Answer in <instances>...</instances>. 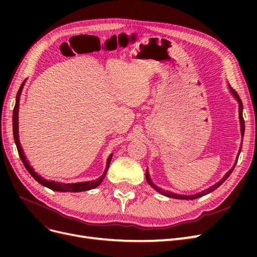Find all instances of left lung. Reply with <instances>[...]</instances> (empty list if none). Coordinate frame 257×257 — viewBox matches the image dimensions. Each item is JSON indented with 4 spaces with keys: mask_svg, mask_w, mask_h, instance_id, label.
<instances>
[{
    "mask_svg": "<svg viewBox=\"0 0 257 257\" xmlns=\"http://www.w3.org/2000/svg\"><path fill=\"white\" fill-rule=\"evenodd\" d=\"M228 89H229V91H230V93H231V95L235 97V99L237 100L238 104H239V121H240V131H241V136L243 137V135H244V120H243V116H242L243 105H242V102H241V99H240L239 95L237 94V92H236L234 89H232L229 84H228ZM240 150H241V148H240ZM234 168H235V165L232 166L226 174H225V176L221 179V180H220L219 182H216L215 184H213L212 186H210V188H208V189H206V190H204V191H201V192H199V193L194 194V195H181V194H176V193L169 192V191H165V190H163V189L159 188V186H157V185H155V184L151 181L150 176H149V173H148V169L146 170V179H147V182L149 183L155 191L159 192L160 194H162V195L167 196V197H170V198H176V199H196V198H198V197H201V196H204V195H207V194L211 193V192H213L214 190H216L217 188H219V186H220V185H221V184H222L225 180H226V179L230 176V174L232 173V170H234Z\"/></svg>",
    "mask_w": 257,
    "mask_h": 257,
    "instance_id": "obj_1",
    "label": "left lung"
}]
</instances>
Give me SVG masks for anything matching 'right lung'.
Masks as SVG:
<instances>
[{"mask_svg": "<svg viewBox=\"0 0 257 257\" xmlns=\"http://www.w3.org/2000/svg\"><path fill=\"white\" fill-rule=\"evenodd\" d=\"M27 79L22 82L21 87L19 88L18 92H17V96H16V105H15L14 108V112H13V132H14V139H15V143H16L17 146V150L19 153V157L23 163V165L27 168L28 172L30 173V175L32 176L35 180L41 183L42 185L46 186V188H48L52 191H58V192H72V193H77V192H83V191H89L92 189H95L97 186L102 183V181L104 180V178L107 174V170L108 167H109V164L111 162L112 159V154H110L109 157L107 159V165L106 168L104 170L103 175L100 176L99 178L95 179V180H92V181H84V182H76V183H63V182H56V181H51V180H47V179H45L43 177H41L38 175L36 172H34V169L31 167V165L29 164V162L26 158L25 152H23L22 147L20 145L19 142V131H18V111H19V100H20V95H21V92L23 89V85H25Z\"/></svg>", "mask_w": 257, "mask_h": 257, "instance_id": "obj_1", "label": "right lung"}]
</instances>
